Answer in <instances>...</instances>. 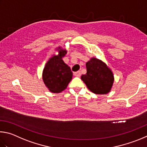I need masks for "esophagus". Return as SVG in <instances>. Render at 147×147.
<instances>
[{
    "label": "esophagus",
    "instance_id": "1",
    "mask_svg": "<svg viewBox=\"0 0 147 147\" xmlns=\"http://www.w3.org/2000/svg\"><path fill=\"white\" fill-rule=\"evenodd\" d=\"M74 76L76 77H80L81 76V72L80 71H76L74 73Z\"/></svg>",
    "mask_w": 147,
    "mask_h": 147
}]
</instances>
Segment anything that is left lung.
<instances>
[{"label":"left lung","instance_id":"8db88e82","mask_svg":"<svg viewBox=\"0 0 147 147\" xmlns=\"http://www.w3.org/2000/svg\"><path fill=\"white\" fill-rule=\"evenodd\" d=\"M86 74L81 79L90 90L96 94H107L114 81L113 72L104 62L92 57L86 63Z\"/></svg>","mask_w":147,"mask_h":147}]
</instances>
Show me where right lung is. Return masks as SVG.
Segmentation results:
<instances>
[{"label":"right lung","instance_id":"obj_1","mask_svg":"<svg viewBox=\"0 0 147 147\" xmlns=\"http://www.w3.org/2000/svg\"><path fill=\"white\" fill-rule=\"evenodd\" d=\"M58 55L49 59L42 71V80L46 86L52 93H60L66 88L73 76L69 67L63 59L67 51L61 47L57 48Z\"/></svg>","mask_w":147,"mask_h":147}]
</instances>
